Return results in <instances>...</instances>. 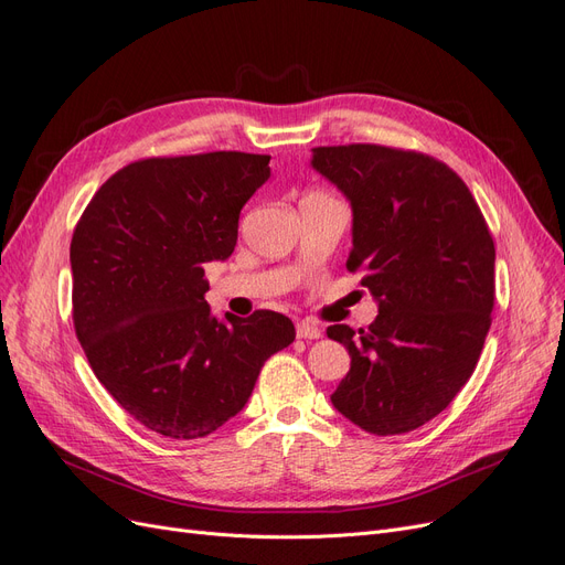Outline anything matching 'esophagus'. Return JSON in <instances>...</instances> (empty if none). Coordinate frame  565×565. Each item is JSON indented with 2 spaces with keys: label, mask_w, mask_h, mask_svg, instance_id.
<instances>
[{
  "label": "esophagus",
  "mask_w": 565,
  "mask_h": 565,
  "mask_svg": "<svg viewBox=\"0 0 565 565\" xmlns=\"http://www.w3.org/2000/svg\"><path fill=\"white\" fill-rule=\"evenodd\" d=\"M320 334H322V330L318 328L316 322H311V320L297 322V337L299 339H320Z\"/></svg>",
  "instance_id": "1"
}]
</instances>
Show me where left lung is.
Here are the masks:
<instances>
[{"mask_svg":"<svg viewBox=\"0 0 565 565\" xmlns=\"http://www.w3.org/2000/svg\"><path fill=\"white\" fill-rule=\"evenodd\" d=\"M311 167L351 204L349 270L380 316L367 330L332 324L351 370L332 405L374 436L417 429L471 377L490 330L494 243L467 183L413 150L313 148Z\"/></svg>","mask_w":565,"mask_h":565,"instance_id":"left-lung-1","label":"left lung"}]
</instances>
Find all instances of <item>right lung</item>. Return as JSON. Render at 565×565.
Listing matches in <instances>:
<instances>
[{
    "label": "right lung",
    "instance_id": "right-lung-1",
    "mask_svg": "<svg viewBox=\"0 0 565 565\" xmlns=\"http://www.w3.org/2000/svg\"><path fill=\"white\" fill-rule=\"evenodd\" d=\"M268 156L218 150L119 169L71 243L73 320L98 382L167 438H204L235 417L273 353L295 341L276 311L212 313L204 264L226 262Z\"/></svg>",
    "mask_w": 565,
    "mask_h": 565
}]
</instances>
